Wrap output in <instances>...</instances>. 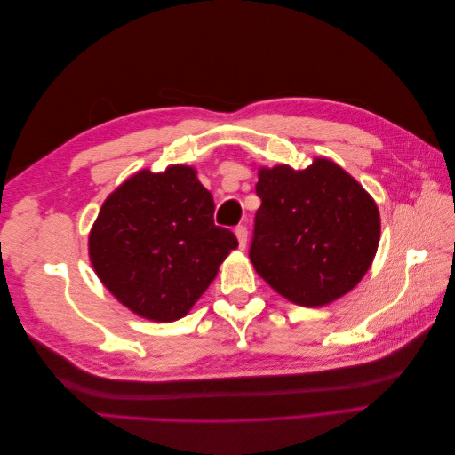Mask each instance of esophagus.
Segmentation results:
<instances>
[{"label":"esophagus","instance_id":"1","mask_svg":"<svg viewBox=\"0 0 455 455\" xmlns=\"http://www.w3.org/2000/svg\"><path fill=\"white\" fill-rule=\"evenodd\" d=\"M235 235H237V241H239V249L244 251L246 239H249V231H246L244 226H237V228H235Z\"/></svg>","mask_w":455,"mask_h":455}]
</instances>
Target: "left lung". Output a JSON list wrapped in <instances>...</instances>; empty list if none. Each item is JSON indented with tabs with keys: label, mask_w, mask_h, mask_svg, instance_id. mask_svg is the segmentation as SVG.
<instances>
[{
	"label": "left lung",
	"mask_w": 455,
	"mask_h": 455,
	"mask_svg": "<svg viewBox=\"0 0 455 455\" xmlns=\"http://www.w3.org/2000/svg\"><path fill=\"white\" fill-rule=\"evenodd\" d=\"M261 199L251 261L275 292L304 307L347 294L379 244V211L339 164L316 157L307 169L258 171Z\"/></svg>",
	"instance_id": "1"
}]
</instances>
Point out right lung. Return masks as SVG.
I'll return each instance as SVG.
<instances>
[{
	"label": "right lung",
	"mask_w": 455,
	"mask_h": 455,
	"mask_svg": "<svg viewBox=\"0 0 455 455\" xmlns=\"http://www.w3.org/2000/svg\"><path fill=\"white\" fill-rule=\"evenodd\" d=\"M237 239L214 224L196 169L132 174L104 201L89 235L91 264L123 306L149 321L182 319Z\"/></svg>",
	"instance_id": "right-lung-1"
}]
</instances>
